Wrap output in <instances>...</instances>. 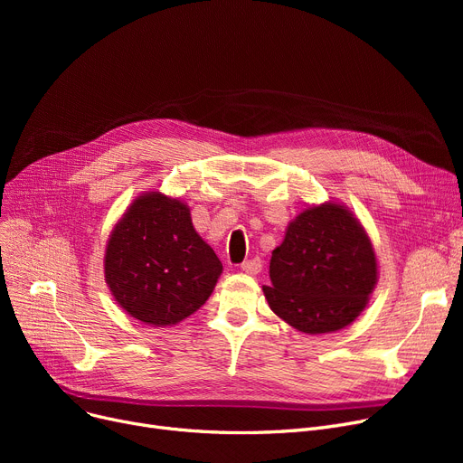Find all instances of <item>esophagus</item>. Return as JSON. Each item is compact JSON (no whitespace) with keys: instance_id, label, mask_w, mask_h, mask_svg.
<instances>
[{"instance_id":"obj_1","label":"esophagus","mask_w":463,"mask_h":463,"mask_svg":"<svg viewBox=\"0 0 463 463\" xmlns=\"http://www.w3.org/2000/svg\"><path fill=\"white\" fill-rule=\"evenodd\" d=\"M262 269V260L260 259H250L241 262V270L248 274H259Z\"/></svg>"}]
</instances>
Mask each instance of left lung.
<instances>
[{
  "label": "left lung",
  "instance_id": "left-lung-1",
  "mask_svg": "<svg viewBox=\"0 0 463 463\" xmlns=\"http://www.w3.org/2000/svg\"><path fill=\"white\" fill-rule=\"evenodd\" d=\"M264 297L283 321L306 334L353 323L377 281L372 241L339 204L302 212L272 251Z\"/></svg>",
  "mask_w": 463,
  "mask_h": 463
}]
</instances>
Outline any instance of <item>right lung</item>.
Listing matches in <instances>:
<instances>
[{
  "label": "right lung",
  "instance_id": "add662e5",
  "mask_svg": "<svg viewBox=\"0 0 463 463\" xmlns=\"http://www.w3.org/2000/svg\"><path fill=\"white\" fill-rule=\"evenodd\" d=\"M223 266L193 229L184 203L150 193L116 225L105 255V278L131 317L154 326L176 325L212 295Z\"/></svg>",
  "mask_w": 463,
  "mask_h": 463
}]
</instances>
